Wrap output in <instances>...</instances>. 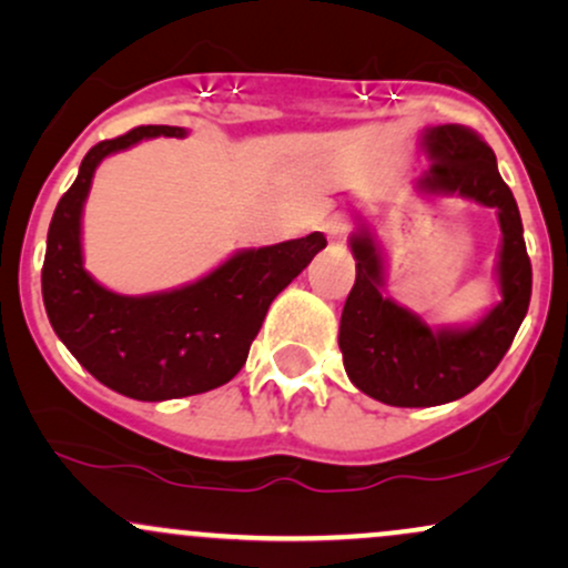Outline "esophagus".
I'll return each mask as SVG.
<instances>
[{
	"instance_id": "obj_1",
	"label": "esophagus",
	"mask_w": 568,
	"mask_h": 568,
	"mask_svg": "<svg viewBox=\"0 0 568 568\" xmlns=\"http://www.w3.org/2000/svg\"><path fill=\"white\" fill-rule=\"evenodd\" d=\"M323 232H325V237L334 240V243H338V240L347 237V232H349V219L342 216V213H334V216H331V219L323 224Z\"/></svg>"
}]
</instances>
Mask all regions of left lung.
<instances>
[{"label": "left lung", "mask_w": 568, "mask_h": 568, "mask_svg": "<svg viewBox=\"0 0 568 568\" xmlns=\"http://www.w3.org/2000/svg\"><path fill=\"white\" fill-rule=\"evenodd\" d=\"M429 168L414 181L429 197H465L494 207L501 230L497 283L501 302L473 325L429 328L419 315L384 296L382 251L363 226L349 237L355 285L344 302L338 347L349 382L387 406H443L473 393L510 349L531 298V262L518 205L497 158L478 133L438 125L422 133Z\"/></svg>", "instance_id": "1"}]
</instances>
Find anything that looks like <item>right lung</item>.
<instances>
[{"instance_id": "obj_1", "label": "right lung", "mask_w": 568, "mask_h": 568, "mask_svg": "<svg viewBox=\"0 0 568 568\" xmlns=\"http://www.w3.org/2000/svg\"><path fill=\"white\" fill-rule=\"evenodd\" d=\"M184 128L143 125L84 154L77 181L48 230L42 298L50 325L98 382L133 400H173L226 384L245 366L266 310L325 247L321 232L245 247L194 283L122 296L90 277L82 262V207L103 158Z\"/></svg>"}]
</instances>
